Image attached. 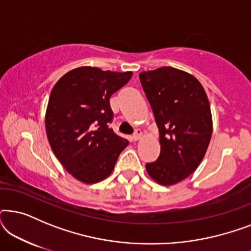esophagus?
Here are the masks:
<instances>
[{
    "instance_id": "1",
    "label": "esophagus",
    "mask_w": 251,
    "mask_h": 251,
    "mask_svg": "<svg viewBox=\"0 0 251 251\" xmlns=\"http://www.w3.org/2000/svg\"><path fill=\"white\" fill-rule=\"evenodd\" d=\"M142 136H143L142 130L137 129L136 132L133 133V136H132V140H133V142H137V140H139L140 138H142Z\"/></svg>"
}]
</instances>
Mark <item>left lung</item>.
<instances>
[{
  "label": "left lung",
  "instance_id": "left-lung-1",
  "mask_svg": "<svg viewBox=\"0 0 251 251\" xmlns=\"http://www.w3.org/2000/svg\"><path fill=\"white\" fill-rule=\"evenodd\" d=\"M157 128L161 152L146 163L149 176L171 186L193 174L203 160L212 135L208 96L197 77L174 67L139 74Z\"/></svg>",
  "mask_w": 251,
  "mask_h": 251
}]
</instances>
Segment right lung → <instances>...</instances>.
Returning <instances> with one entry per match:
<instances>
[{
  "label": "right lung",
  "mask_w": 251,
  "mask_h": 251,
  "mask_svg": "<svg viewBox=\"0 0 251 251\" xmlns=\"http://www.w3.org/2000/svg\"><path fill=\"white\" fill-rule=\"evenodd\" d=\"M132 72L82 66L63 75L51 91L46 130L51 150L68 174L84 184L107 178L129 142L109 128L111 96Z\"/></svg>",
  "instance_id": "right-lung-1"
}]
</instances>
